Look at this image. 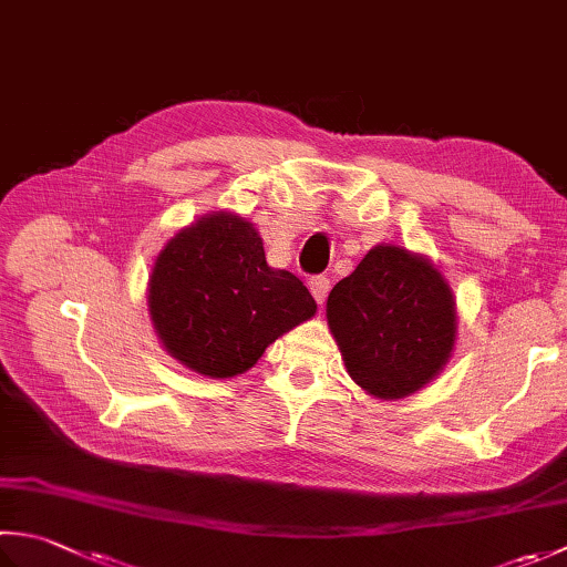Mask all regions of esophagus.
<instances>
[{
	"label": "esophagus",
	"instance_id": "34e87169",
	"mask_svg": "<svg viewBox=\"0 0 567 567\" xmlns=\"http://www.w3.org/2000/svg\"><path fill=\"white\" fill-rule=\"evenodd\" d=\"M309 292L317 299V305H324V299L329 295V277L324 275H317L309 280Z\"/></svg>",
	"mask_w": 567,
	"mask_h": 567
}]
</instances>
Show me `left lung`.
<instances>
[{"instance_id":"left-lung-1","label":"left lung","mask_w":567,"mask_h":567,"mask_svg":"<svg viewBox=\"0 0 567 567\" xmlns=\"http://www.w3.org/2000/svg\"><path fill=\"white\" fill-rule=\"evenodd\" d=\"M347 371L365 393L395 401L425 388L452 357L457 309L425 255L381 243L327 299Z\"/></svg>"}]
</instances>
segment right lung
<instances>
[{
  "mask_svg": "<svg viewBox=\"0 0 567 567\" xmlns=\"http://www.w3.org/2000/svg\"><path fill=\"white\" fill-rule=\"evenodd\" d=\"M147 292L166 353L210 379L246 373L277 337L317 312L302 280L270 268L260 233L228 210L166 243Z\"/></svg>",
  "mask_w": 567,
  "mask_h": 567,
  "instance_id": "obj_1",
  "label": "right lung"
}]
</instances>
